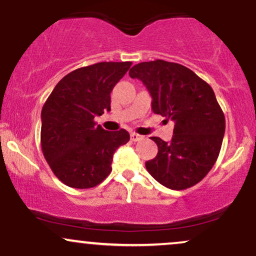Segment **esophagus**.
<instances>
[{
    "instance_id": "1",
    "label": "esophagus",
    "mask_w": 256,
    "mask_h": 256,
    "mask_svg": "<svg viewBox=\"0 0 256 256\" xmlns=\"http://www.w3.org/2000/svg\"><path fill=\"white\" fill-rule=\"evenodd\" d=\"M143 136H140V134H136V132H132L131 134V140H134V142H137V140H142Z\"/></svg>"
}]
</instances>
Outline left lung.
Segmentation results:
<instances>
[{"label": "left lung", "instance_id": "8db88e82", "mask_svg": "<svg viewBox=\"0 0 256 256\" xmlns=\"http://www.w3.org/2000/svg\"><path fill=\"white\" fill-rule=\"evenodd\" d=\"M128 74L146 85L152 112L174 122L171 142L152 137L158 152L146 170L168 189L194 186L216 164L224 138L225 116L213 89L188 67L164 60L134 64Z\"/></svg>", "mask_w": 256, "mask_h": 256}]
</instances>
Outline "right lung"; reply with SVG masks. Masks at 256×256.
I'll return each mask as SVG.
<instances>
[{
	"label": "right lung",
	"instance_id": "add662e5",
	"mask_svg": "<svg viewBox=\"0 0 256 256\" xmlns=\"http://www.w3.org/2000/svg\"><path fill=\"white\" fill-rule=\"evenodd\" d=\"M131 62H98L61 79L42 108L40 144L54 174L76 189L101 183L113 154L130 140L128 132L106 131L94 118L110 110V92Z\"/></svg>",
	"mask_w": 256,
	"mask_h": 256
}]
</instances>
